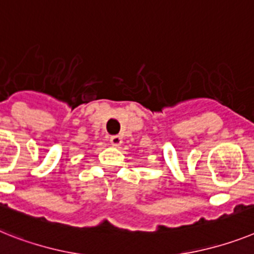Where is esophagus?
I'll return each instance as SVG.
<instances>
[{
	"mask_svg": "<svg viewBox=\"0 0 254 254\" xmlns=\"http://www.w3.org/2000/svg\"><path fill=\"white\" fill-rule=\"evenodd\" d=\"M110 142L114 147H120L121 144H123V138H121L120 135H112V137L110 138Z\"/></svg>",
	"mask_w": 254,
	"mask_h": 254,
	"instance_id": "34e87169",
	"label": "esophagus"
}]
</instances>
